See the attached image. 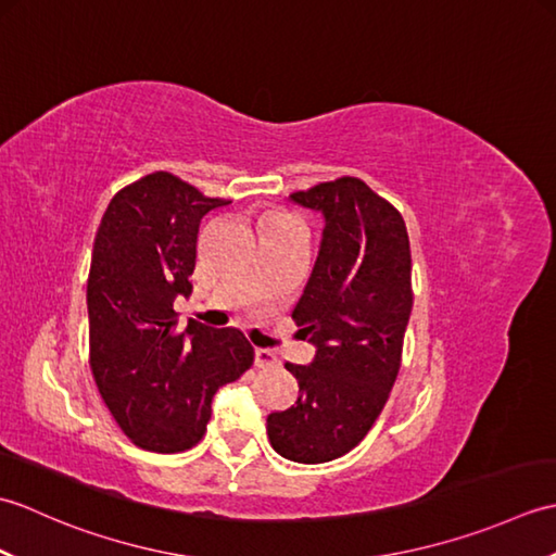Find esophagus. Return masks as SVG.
Listing matches in <instances>:
<instances>
[{"instance_id": "esophagus-1", "label": "esophagus", "mask_w": 556, "mask_h": 556, "mask_svg": "<svg viewBox=\"0 0 556 556\" xmlns=\"http://www.w3.org/2000/svg\"><path fill=\"white\" fill-rule=\"evenodd\" d=\"M255 365L257 368H277L279 358L269 349H255Z\"/></svg>"}]
</instances>
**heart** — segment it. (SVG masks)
Segmentation results:
<instances>
[{"label": "heart", "mask_w": 556, "mask_h": 556, "mask_svg": "<svg viewBox=\"0 0 556 556\" xmlns=\"http://www.w3.org/2000/svg\"><path fill=\"white\" fill-rule=\"evenodd\" d=\"M285 227H301L299 219L287 210H267L260 217V229H285Z\"/></svg>", "instance_id": "heart-1"}]
</instances>
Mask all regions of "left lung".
Returning a JSON list of instances; mask_svg holds the SVG:
<instances>
[{"label": "left lung", "mask_w": 556, "mask_h": 556, "mask_svg": "<svg viewBox=\"0 0 556 556\" xmlns=\"http://www.w3.org/2000/svg\"><path fill=\"white\" fill-rule=\"evenodd\" d=\"M325 215V239L291 317L315 344L311 365L287 363L299 399L267 416L277 454L325 464L370 432L401 368L410 317V243L401 212L356 176L291 195Z\"/></svg>", "instance_id": "1"}]
</instances>
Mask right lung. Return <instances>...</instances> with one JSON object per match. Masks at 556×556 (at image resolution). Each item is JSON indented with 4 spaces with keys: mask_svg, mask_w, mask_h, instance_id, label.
Returning a JSON list of instances; mask_svg holds the SVG:
<instances>
[{
    "mask_svg": "<svg viewBox=\"0 0 556 556\" xmlns=\"http://www.w3.org/2000/svg\"><path fill=\"white\" fill-rule=\"evenodd\" d=\"M169 172L124 186L100 222L88 275L90 370L112 418L136 446L179 454L207 430L217 389L251 368L255 351L233 327H179L200 219L227 205Z\"/></svg>",
    "mask_w": 556,
    "mask_h": 556,
    "instance_id": "add662e5",
    "label": "right lung"
}]
</instances>
